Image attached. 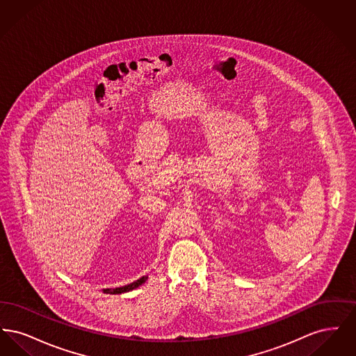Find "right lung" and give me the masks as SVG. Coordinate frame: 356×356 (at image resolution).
Returning <instances> with one entry per match:
<instances>
[{"instance_id": "add662e5", "label": "right lung", "mask_w": 356, "mask_h": 356, "mask_svg": "<svg viewBox=\"0 0 356 356\" xmlns=\"http://www.w3.org/2000/svg\"><path fill=\"white\" fill-rule=\"evenodd\" d=\"M147 280H148V275H147V276H141L138 280H136V282L131 283V284H127V286H124V287L104 288L102 292H104V293H111V295H118V293L129 292V291H132V289L140 287L141 284H144Z\"/></svg>"}]
</instances>
